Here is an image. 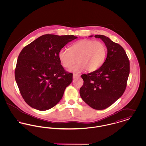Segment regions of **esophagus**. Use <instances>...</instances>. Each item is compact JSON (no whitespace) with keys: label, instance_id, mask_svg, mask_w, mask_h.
I'll return each instance as SVG.
<instances>
[{"label":"esophagus","instance_id":"34e87169","mask_svg":"<svg viewBox=\"0 0 146 146\" xmlns=\"http://www.w3.org/2000/svg\"><path fill=\"white\" fill-rule=\"evenodd\" d=\"M80 75H79V74H73V78H79V77H80Z\"/></svg>","mask_w":146,"mask_h":146}]
</instances>
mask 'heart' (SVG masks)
Here are the masks:
<instances>
[{"label": "heart", "instance_id": "b5f03b06", "mask_svg": "<svg viewBox=\"0 0 146 146\" xmlns=\"http://www.w3.org/2000/svg\"><path fill=\"white\" fill-rule=\"evenodd\" d=\"M107 50L101 42L90 39H83L72 45L70 51L61 49L58 58L63 66L70 68L77 61L78 63L70 71L80 73L87 70L92 72L98 70L104 64Z\"/></svg>", "mask_w": 146, "mask_h": 146}]
</instances>
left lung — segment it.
Returning <instances> with one entry per match:
<instances>
[{
    "mask_svg": "<svg viewBox=\"0 0 146 146\" xmlns=\"http://www.w3.org/2000/svg\"><path fill=\"white\" fill-rule=\"evenodd\" d=\"M95 37L104 42L107 49V58L98 70L82 75L84 84L80 89V95L91 108L102 110L113 104L124 92L130 62L124 49L119 44L103 35Z\"/></svg>",
    "mask_w": 146,
    "mask_h": 146,
    "instance_id": "8db88e82",
    "label": "left lung"
}]
</instances>
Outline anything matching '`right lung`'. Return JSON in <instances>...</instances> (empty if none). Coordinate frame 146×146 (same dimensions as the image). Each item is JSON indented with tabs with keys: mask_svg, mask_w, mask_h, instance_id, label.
<instances>
[{
	"mask_svg": "<svg viewBox=\"0 0 146 146\" xmlns=\"http://www.w3.org/2000/svg\"><path fill=\"white\" fill-rule=\"evenodd\" d=\"M74 35H42L26 46L19 54L15 77L21 95L31 107L46 111L57 104L73 74L64 70L58 52Z\"/></svg>",
	"mask_w": 146,
	"mask_h": 146,
	"instance_id": "1",
	"label": "right lung"
}]
</instances>
